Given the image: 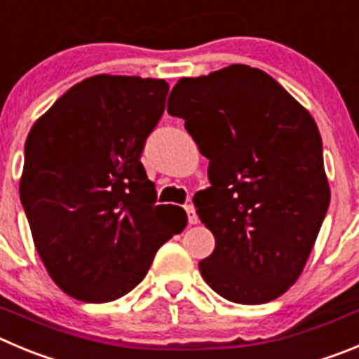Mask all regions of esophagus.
I'll return each mask as SVG.
<instances>
[{
    "instance_id": "esophagus-1",
    "label": "esophagus",
    "mask_w": 359,
    "mask_h": 359,
    "mask_svg": "<svg viewBox=\"0 0 359 359\" xmlns=\"http://www.w3.org/2000/svg\"><path fill=\"white\" fill-rule=\"evenodd\" d=\"M184 209H186V212H187V221H189L191 225H196V223H198V216H196V210H195V207L193 205H186L184 207Z\"/></svg>"
}]
</instances>
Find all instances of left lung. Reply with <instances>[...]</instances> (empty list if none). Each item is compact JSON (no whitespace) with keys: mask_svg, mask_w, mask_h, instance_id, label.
<instances>
[{"mask_svg":"<svg viewBox=\"0 0 359 359\" xmlns=\"http://www.w3.org/2000/svg\"><path fill=\"white\" fill-rule=\"evenodd\" d=\"M168 113L209 159L210 187L193 200L216 239L198 264L203 280L233 303L276 299L303 273L330 207L316 120L248 65L182 78Z\"/></svg>","mask_w":359,"mask_h":359,"instance_id":"1","label":"left lung"}]
</instances>
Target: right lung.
Instances as JSON below:
<instances>
[{"label": "right lung", "instance_id": "add662e5", "mask_svg": "<svg viewBox=\"0 0 359 359\" xmlns=\"http://www.w3.org/2000/svg\"><path fill=\"white\" fill-rule=\"evenodd\" d=\"M168 88L164 79L92 76L29 130L21 203L49 276L76 299L126 296L156 251L186 229L184 209L156 205L140 161Z\"/></svg>", "mask_w": 359, "mask_h": 359}]
</instances>
